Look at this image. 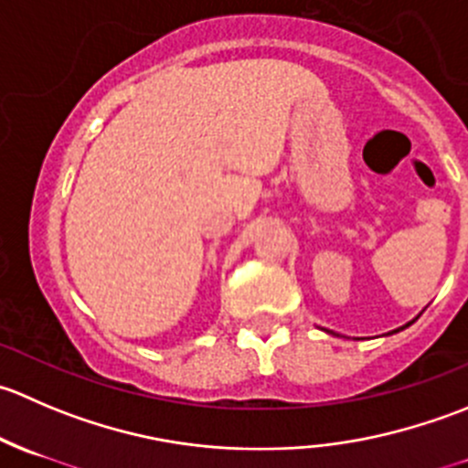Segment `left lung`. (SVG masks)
<instances>
[{"label":"left lung","instance_id":"left-lung-1","mask_svg":"<svg viewBox=\"0 0 468 468\" xmlns=\"http://www.w3.org/2000/svg\"><path fill=\"white\" fill-rule=\"evenodd\" d=\"M414 324V319L412 322H408L405 325H400V328H396V330H391V333H387V335H394V333H399V330H403V328H408V325H412ZM325 333H330V335H337V333H333V330H325Z\"/></svg>","mask_w":468,"mask_h":468}]
</instances>
